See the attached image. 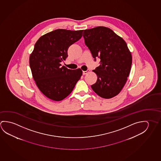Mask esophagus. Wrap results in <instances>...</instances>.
<instances>
[{
	"mask_svg": "<svg viewBox=\"0 0 161 161\" xmlns=\"http://www.w3.org/2000/svg\"><path fill=\"white\" fill-rule=\"evenodd\" d=\"M87 73H88V71H83V75H86L87 74Z\"/></svg>",
	"mask_w": 161,
	"mask_h": 161,
	"instance_id": "esophagus-1",
	"label": "esophagus"
}]
</instances>
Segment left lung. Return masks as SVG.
<instances>
[{"label": "left lung", "mask_w": 161, "mask_h": 161, "mask_svg": "<svg viewBox=\"0 0 161 161\" xmlns=\"http://www.w3.org/2000/svg\"><path fill=\"white\" fill-rule=\"evenodd\" d=\"M83 36L95 61L101 60L93 70L97 80L92 89L103 98L115 97L126 83L132 64L127 44L112 30L102 26L85 30Z\"/></svg>", "instance_id": "obj_1"}]
</instances>
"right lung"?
I'll list each match as a JSON object with an SVG mask.
<instances>
[{
    "label": "right lung",
    "instance_id": "1",
    "mask_svg": "<svg viewBox=\"0 0 161 161\" xmlns=\"http://www.w3.org/2000/svg\"><path fill=\"white\" fill-rule=\"evenodd\" d=\"M83 30L58 29L38 39L30 56V66L39 89L50 99L59 101L72 92L82 76L80 69L72 70L60 63L68 56V50L82 37Z\"/></svg>",
    "mask_w": 161,
    "mask_h": 161
}]
</instances>
